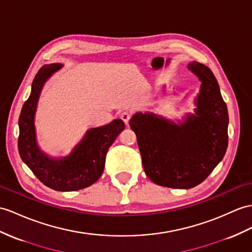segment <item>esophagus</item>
<instances>
[{"label":"esophagus","instance_id":"34e87169","mask_svg":"<svg viewBox=\"0 0 252 252\" xmlns=\"http://www.w3.org/2000/svg\"><path fill=\"white\" fill-rule=\"evenodd\" d=\"M121 119L125 122V124L127 125L128 124V122H129V120H130V113L129 112H123L122 114H121Z\"/></svg>","mask_w":252,"mask_h":252}]
</instances>
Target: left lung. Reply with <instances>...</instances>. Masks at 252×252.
<instances>
[{"instance_id":"left-lung-1","label":"left lung","mask_w":252,"mask_h":252,"mask_svg":"<svg viewBox=\"0 0 252 252\" xmlns=\"http://www.w3.org/2000/svg\"><path fill=\"white\" fill-rule=\"evenodd\" d=\"M187 68L201 82L193 113L172 121L150 111L137 112L129 121L145 174L157 185L179 189L203 182L228 147V109L216 78L198 62Z\"/></svg>"}]
</instances>
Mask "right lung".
Returning a JSON list of instances; mask_svg holds the SVG:
<instances>
[{
    "instance_id": "obj_1",
    "label": "right lung",
    "mask_w": 252,
    "mask_h": 252,
    "mask_svg": "<svg viewBox=\"0 0 252 252\" xmlns=\"http://www.w3.org/2000/svg\"><path fill=\"white\" fill-rule=\"evenodd\" d=\"M62 67L59 63L44 65L35 76L20 113L18 150L23 162L44 185L58 191H75L93 185L101 176L109 147L124 130L125 124L116 119L107 125L90 128L66 156L46 154L36 138L35 114L46 82Z\"/></svg>"
}]
</instances>
